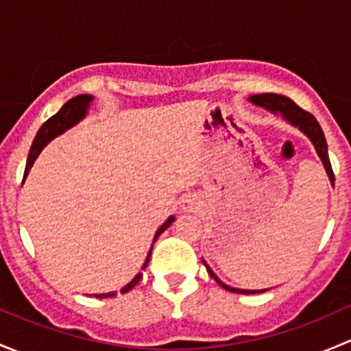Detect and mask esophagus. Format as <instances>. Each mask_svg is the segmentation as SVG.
I'll return each instance as SVG.
<instances>
[{
	"label": "esophagus",
	"mask_w": 351,
	"mask_h": 351,
	"mask_svg": "<svg viewBox=\"0 0 351 351\" xmlns=\"http://www.w3.org/2000/svg\"><path fill=\"white\" fill-rule=\"evenodd\" d=\"M183 208H185V210H193V204L190 200H186L185 205H183Z\"/></svg>",
	"instance_id": "1"
}]
</instances>
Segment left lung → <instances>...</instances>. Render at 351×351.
I'll return each mask as SVG.
<instances>
[{
	"label": "left lung",
	"mask_w": 351,
	"mask_h": 351,
	"mask_svg": "<svg viewBox=\"0 0 351 351\" xmlns=\"http://www.w3.org/2000/svg\"><path fill=\"white\" fill-rule=\"evenodd\" d=\"M247 101H251L253 105L256 107L265 108L267 112H270L271 115H277L280 119H284L287 123H290L292 127L299 129L307 139L313 143L314 149H316L317 156H319L321 162H323L324 169L328 173V178L331 182V186H335V175H332V169H331V162H329V156H328V144L326 139H324V132L321 129L319 122L314 119V115H311L309 112L302 110L299 105L293 104L290 98L284 97V95H277V93H261V95H253V97L247 98ZM204 261L205 268H207L208 275L217 282L222 289L229 290V292H234V293H244V295H250V293H261V292H267L270 289H261V290H247V289H236V287L231 285H226L214 271L210 270L207 263Z\"/></svg>",
	"instance_id": "obj_1"
}]
</instances>
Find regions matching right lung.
Here are the masks:
<instances>
[{"label":"right lung","instance_id":"right-lung-1","mask_svg":"<svg viewBox=\"0 0 351 351\" xmlns=\"http://www.w3.org/2000/svg\"><path fill=\"white\" fill-rule=\"evenodd\" d=\"M93 100H95L93 95H77V97L71 98L69 101H66V104L62 105V108L59 110L56 115H52L51 119H49L47 122H45L44 125L38 129L37 136H35V139H34V144H32V147H30V153H28L27 166H25V176L28 175V171H30V168L34 166L35 159L38 158V154L42 153V149H44V147L47 146V144L51 143L52 139H56L58 136L64 134L67 129L74 127L77 122H81V120H83L84 117L88 115V110H90L91 104H93ZM173 222H175V215H169V217L165 221V224H162L161 228L156 231L153 244L156 243V239H158L159 236H161L162 232H165L166 229H168L169 226L173 224ZM153 244H151V250H149V253H147L146 261H144V265H143V268H141V270H146L147 263H149L151 251H153ZM141 278H143V274L139 271V274H137L136 277H134L132 280L129 282V284L120 289V292H122V293L129 292L130 289H134V287L139 284ZM93 295L97 297V299H108V297H115L117 292L93 293Z\"/></svg>","mask_w":351,"mask_h":351}]
</instances>
